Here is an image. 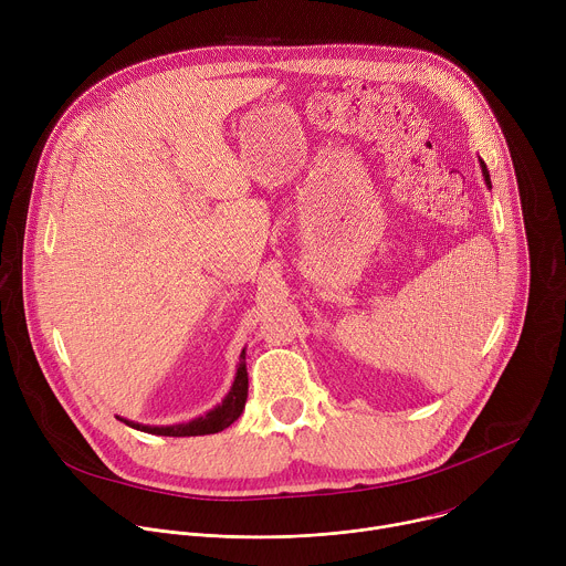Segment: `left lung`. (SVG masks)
I'll return each instance as SVG.
<instances>
[{"label":"left lung","instance_id":"obj_1","mask_svg":"<svg viewBox=\"0 0 566 566\" xmlns=\"http://www.w3.org/2000/svg\"><path fill=\"white\" fill-rule=\"evenodd\" d=\"M481 172H483V179H486V186L491 188V175H489V170H486V164H483V160H481Z\"/></svg>","mask_w":566,"mask_h":566}]
</instances>
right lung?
Returning <instances> with one entry per match:
<instances>
[{
    "label": "right lung",
    "instance_id": "1",
    "mask_svg": "<svg viewBox=\"0 0 566 566\" xmlns=\"http://www.w3.org/2000/svg\"><path fill=\"white\" fill-rule=\"evenodd\" d=\"M247 354L241 352L239 356V369L234 376V382L228 391V396L223 398L221 406H217L214 410H210L206 417H199L190 423H179V426H140L134 421H125L120 419L125 426L136 428L140 432L147 434H158V437H201V434H214L226 430L230 423H234L247 406V396H249V374H247Z\"/></svg>",
    "mask_w": 566,
    "mask_h": 566
}]
</instances>
